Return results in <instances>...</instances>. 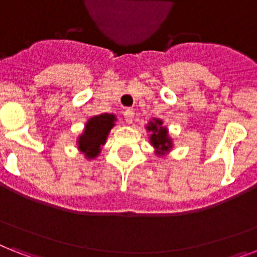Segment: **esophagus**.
<instances>
[{
	"label": "esophagus",
	"instance_id": "obj_1",
	"mask_svg": "<svg viewBox=\"0 0 257 257\" xmlns=\"http://www.w3.org/2000/svg\"><path fill=\"white\" fill-rule=\"evenodd\" d=\"M124 118H125V122H126V124H133V118H135V113H133V110H131V109L125 110Z\"/></svg>",
	"mask_w": 257,
	"mask_h": 257
}]
</instances>
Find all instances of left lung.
<instances>
[{"label": "left lung", "mask_w": 257, "mask_h": 257, "mask_svg": "<svg viewBox=\"0 0 257 257\" xmlns=\"http://www.w3.org/2000/svg\"><path fill=\"white\" fill-rule=\"evenodd\" d=\"M147 131L149 132L150 145L154 148V154L158 157H164L172 152L174 144L169 135L168 126H165L161 118L153 117L147 124Z\"/></svg>", "instance_id": "left-lung-1"}]
</instances>
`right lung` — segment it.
<instances>
[{
    "label": "right lung",
    "mask_w": 257,
    "mask_h": 257,
    "mask_svg": "<svg viewBox=\"0 0 257 257\" xmlns=\"http://www.w3.org/2000/svg\"><path fill=\"white\" fill-rule=\"evenodd\" d=\"M117 121L116 114L101 113L89 117L83 132L76 139L78 150L85 160H95L101 153V147L107 143L108 135Z\"/></svg>",
    "instance_id": "right-lung-1"
}]
</instances>
